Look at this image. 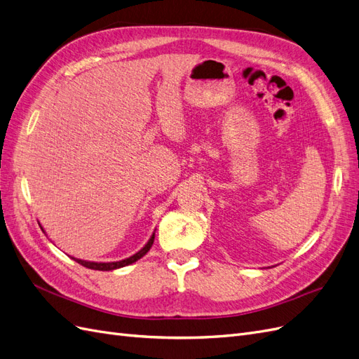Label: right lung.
I'll return each instance as SVG.
<instances>
[{"label":"right lung","instance_id":"obj_1","mask_svg":"<svg viewBox=\"0 0 359 359\" xmlns=\"http://www.w3.org/2000/svg\"><path fill=\"white\" fill-rule=\"evenodd\" d=\"M154 240H155V234L150 237V240L147 241V245L140 250L137 252L135 255L126 258V259H122V261H116V262H89V261H82V259H76L73 258L76 262H79L80 265H83V267L86 269H90V270H100V271H110V270H114V269H121V267H125V265H130L135 261L140 259L142 257H144L146 253L150 250V248H152L154 245Z\"/></svg>","mask_w":359,"mask_h":359}]
</instances>
